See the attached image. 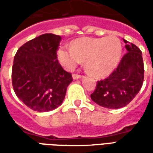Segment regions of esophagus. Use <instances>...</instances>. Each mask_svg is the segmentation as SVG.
Listing matches in <instances>:
<instances>
[{"label": "esophagus", "instance_id": "34e87169", "mask_svg": "<svg viewBox=\"0 0 153 153\" xmlns=\"http://www.w3.org/2000/svg\"><path fill=\"white\" fill-rule=\"evenodd\" d=\"M72 77H73V79H79L81 78V75L77 74H74L73 75H72Z\"/></svg>", "mask_w": 153, "mask_h": 153}]
</instances>
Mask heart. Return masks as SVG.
Instances as JSON below:
<instances>
[{
  "mask_svg": "<svg viewBox=\"0 0 153 153\" xmlns=\"http://www.w3.org/2000/svg\"><path fill=\"white\" fill-rule=\"evenodd\" d=\"M121 56L120 42L115 36L104 38H82L74 40L71 47H60L58 60L68 70L85 60V67L97 78H104L112 73Z\"/></svg>",
  "mask_w": 153,
  "mask_h": 153,
  "instance_id": "1",
  "label": "heart"
}]
</instances>
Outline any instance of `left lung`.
I'll use <instances>...</instances> for the list:
<instances>
[{
  "mask_svg": "<svg viewBox=\"0 0 153 153\" xmlns=\"http://www.w3.org/2000/svg\"><path fill=\"white\" fill-rule=\"evenodd\" d=\"M126 52L116 70L106 79L97 82L91 99L97 105L109 108H122L131 102L141 89L144 67L140 49L125 39Z\"/></svg>",
  "mask_w": 153,
  "mask_h": 153,
  "instance_id": "1",
  "label": "left lung"
}]
</instances>
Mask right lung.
Returning <instances> with one entry per match:
<instances>
[{
    "label": "right lung",
    "instance_id": "add662e5",
    "mask_svg": "<svg viewBox=\"0 0 153 153\" xmlns=\"http://www.w3.org/2000/svg\"><path fill=\"white\" fill-rule=\"evenodd\" d=\"M61 37L46 33L19 48L12 67L16 96L30 109L45 112L63 102L71 74L63 70L56 56Z\"/></svg>",
    "mask_w": 153,
    "mask_h": 153
}]
</instances>
